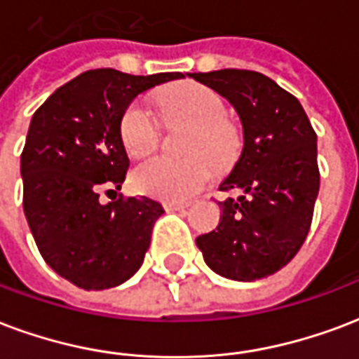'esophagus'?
Instances as JSON below:
<instances>
[{
    "mask_svg": "<svg viewBox=\"0 0 359 359\" xmlns=\"http://www.w3.org/2000/svg\"><path fill=\"white\" fill-rule=\"evenodd\" d=\"M167 211H187V203H165Z\"/></svg>",
    "mask_w": 359,
    "mask_h": 359,
    "instance_id": "obj_1",
    "label": "esophagus"
}]
</instances>
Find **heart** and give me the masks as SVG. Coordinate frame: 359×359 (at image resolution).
Here are the masks:
<instances>
[{
  "label": "heart",
  "instance_id": "heart-1",
  "mask_svg": "<svg viewBox=\"0 0 359 359\" xmlns=\"http://www.w3.org/2000/svg\"><path fill=\"white\" fill-rule=\"evenodd\" d=\"M158 104L167 119L179 118L196 131L188 142L190 154H207L217 165L228 159L233 133L226 121V104L219 93L198 81H180L158 95ZM119 139L133 158H144L159 142L158 119L142 102L126 108L119 121ZM213 179V165L205 156L171 159L158 156L140 163L131 175L135 190L165 201H187Z\"/></svg>",
  "mask_w": 359,
  "mask_h": 359
}]
</instances>
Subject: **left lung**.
Listing matches in <instances>:
<instances>
[{"instance_id": "left-lung-1", "label": "left lung", "mask_w": 359, "mask_h": 359, "mask_svg": "<svg viewBox=\"0 0 359 359\" xmlns=\"http://www.w3.org/2000/svg\"><path fill=\"white\" fill-rule=\"evenodd\" d=\"M236 108L243 150L220 190L219 226L196 243L222 278L255 281L281 270L304 243L320 190L318 137L304 108L274 79L251 70L188 74Z\"/></svg>"}]
</instances>
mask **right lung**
<instances>
[{
	"label": "right lung",
	"instance_id": "obj_1",
	"mask_svg": "<svg viewBox=\"0 0 359 359\" xmlns=\"http://www.w3.org/2000/svg\"><path fill=\"white\" fill-rule=\"evenodd\" d=\"M179 72L131 76L114 68L79 74L32 116L20 156L24 215L45 262L85 291L116 287L140 268L163 207L150 198L102 205L129 169L119 121L140 93ZM114 192V190H110Z\"/></svg>",
	"mask_w": 359,
	"mask_h": 359
}]
</instances>
